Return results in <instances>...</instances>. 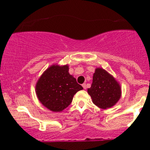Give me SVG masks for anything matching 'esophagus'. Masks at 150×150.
Wrapping results in <instances>:
<instances>
[{
  "label": "esophagus",
  "mask_w": 150,
  "mask_h": 150,
  "mask_svg": "<svg viewBox=\"0 0 150 150\" xmlns=\"http://www.w3.org/2000/svg\"><path fill=\"white\" fill-rule=\"evenodd\" d=\"M82 87H83V88L85 89H87V85H86V83L82 84Z\"/></svg>",
  "instance_id": "obj_1"
}]
</instances>
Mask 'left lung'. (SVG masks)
Here are the masks:
<instances>
[{
  "instance_id": "left-lung-1",
  "label": "left lung",
  "mask_w": 150,
  "mask_h": 150,
  "mask_svg": "<svg viewBox=\"0 0 150 150\" xmlns=\"http://www.w3.org/2000/svg\"><path fill=\"white\" fill-rule=\"evenodd\" d=\"M87 92L96 106L102 109L111 108L121 97V87L115 77L101 68H97L92 84Z\"/></svg>"
}]
</instances>
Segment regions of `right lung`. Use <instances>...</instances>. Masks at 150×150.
<instances>
[{"label":"right lung","mask_w":150,"mask_h":150,"mask_svg":"<svg viewBox=\"0 0 150 150\" xmlns=\"http://www.w3.org/2000/svg\"><path fill=\"white\" fill-rule=\"evenodd\" d=\"M68 71V64H53L42 73L36 84L38 99L53 112H61L68 107L74 95L83 89Z\"/></svg>","instance_id":"obj_1"}]
</instances>
